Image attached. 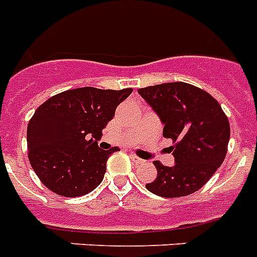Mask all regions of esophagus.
Here are the masks:
<instances>
[{
    "mask_svg": "<svg viewBox=\"0 0 257 257\" xmlns=\"http://www.w3.org/2000/svg\"><path fill=\"white\" fill-rule=\"evenodd\" d=\"M131 158H132V161L136 162V164H143L144 162V160H141L139 156H136V154H133V153H131Z\"/></svg>",
    "mask_w": 257,
    "mask_h": 257,
    "instance_id": "34e87169",
    "label": "esophagus"
}]
</instances>
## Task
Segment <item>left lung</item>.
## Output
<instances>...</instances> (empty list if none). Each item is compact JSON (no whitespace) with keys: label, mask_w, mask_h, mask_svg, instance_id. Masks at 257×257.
I'll list each match as a JSON object with an SVG mask.
<instances>
[{"label":"left lung","mask_w":257,"mask_h":257,"mask_svg":"<svg viewBox=\"0 0 257 257\" xmlns=\"http://www.w3.org/2000/svg\"><path fill=\"white\" fill-rule=\"evenodd\" d=\"M164 122V137L173 141V166L154 161L157 178L147 183L164 198L186 197L206 185L224 161L230 122L220 104L195 85L174 81L140 88Z\"/></svg>","instance_id":"1"}]
</instances>
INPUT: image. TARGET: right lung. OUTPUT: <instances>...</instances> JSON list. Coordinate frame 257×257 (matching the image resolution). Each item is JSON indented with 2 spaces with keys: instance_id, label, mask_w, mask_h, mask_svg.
Wrapping results in <instances>:
<instances>
[{
  "instance_id": "add662e5",
  "label": "right lung",
  "mask_w": 257,
  "mask_h": 257,
  "mask_svg": "<svg viewBox=\"0 0 257 257\" xmlns=\"http://www.w3.org/2000/svg\"><path fill=\"white\" fill-rule=\"evenodd\" d=\"M132 88L68 89L41 104L27 125V156L35 174L53 193L81 197L103 181L117 148L103 150L97 140Z\"/></svg>"
}]
</instances>
